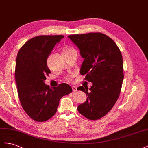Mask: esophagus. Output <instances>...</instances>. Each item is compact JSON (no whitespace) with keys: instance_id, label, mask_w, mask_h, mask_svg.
Here are the masks:
<instances>
[{"instance_id":"1","label":"esophagus","mask_w":148,"mask_h":148,"mask_svg":"<svg viewBox=\"0 0 148 148\" xmlns=\"http://www.w3.org/2000/svg\"><path fill=\"white\" fill-rule=\"evenodd\" d=\"M72 89H73V91H76L77 90V87L74 86H72Z\"/></svg>"}]
</instances>
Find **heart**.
I'll use <instances>...</instances> for the list:
<instances>
[{"label": "heart", "instance_id": "obj_1", "mask_svg": "<svg viewBox=\"0 0 148 148\" xmlns=\"http://www.w3.org/2000/svg\"><path fill=\"white\" fill-rule=\"evenodd\" d=\"M74 50L73 48H70V47H66L63 49V54H65V53H69L72 51Z\"/></svg>", "mask_w": 148, "mask_h": 148}]
</instances>
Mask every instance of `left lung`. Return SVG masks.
Segmentation results:
<instances>
[{
	"label": "left lung",
	"instance_id": "1",
	"mask_svg": "<svg viewBox=\"0 0 148 148\" xmlns=\"http://www.w3.org/2000/svg\"><path fill=\"white\" fill-rule=\"evenodd\" d=\"M77 46L84 60L80 73L92 83L90 88L80 86L78 90L87 96L80 104L79 112L94 120L105 116L116 103L124 78L121 53L110 38L101 33L67 36Z\"/></svg>",
	"mask_w": 148,
	"mask_h": 148
}]
</instances>
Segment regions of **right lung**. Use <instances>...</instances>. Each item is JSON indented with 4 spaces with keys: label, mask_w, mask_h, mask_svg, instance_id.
I'll return each instance as SVG.
<instances>
[{
    "label": "right lung",
    "mask_w": 148,
    "mask_h": 148,
    "mask_svg": "<svg viewBox=\"0 0 148 148\" xmlns=\"http://www.w3.org/2000/svg\"><path fill=\"white\" fill-rule=\"evenodd\" d=\"M62 38V35L33 38L23 45L16 56L15 74L20 102L27 115L37 121L51 118L60 99L73 91L66 83L52 88L45 84L46 75L51 73L47 59Z\"/></svg>",
    "instance_id": "add662e5"
}]
</instances>
